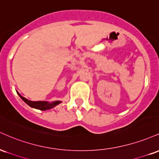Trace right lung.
<instances>
[{"label":"right lung","instance_id":"add662e5","mask_svg":"<svg viewBox=\"0 0 159 159\" xmlns=\"http://www.w3.org/2000/svg\"><path fill=\"white\" fill-rule=\"evenodd\" d=\"M17 93L20 96V98H21L25 103L27 104L29 106L34 107V108H36V109H39V110H41V111L49 110V109L53 108V107H55L56 105H59L60 103H61V101H55V102H53L52 103L48 102H45V101L33 102V101H30V100L27 99V98H25V97H23V96H21V95H20L18 92Z\"/></svg>","mask_w":159,"mask_h":159}]
</instances>
